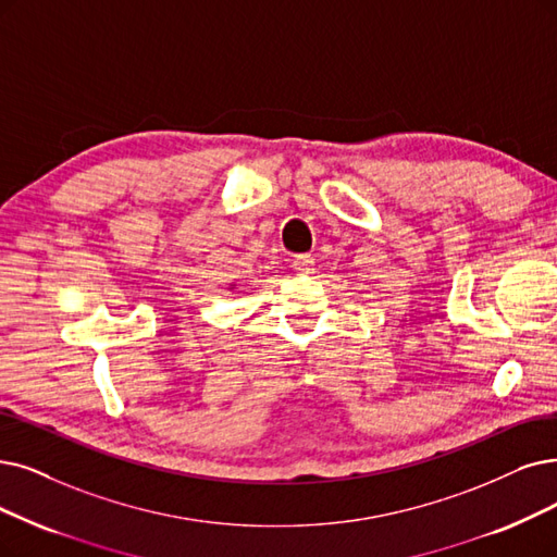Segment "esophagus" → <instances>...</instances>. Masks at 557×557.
<instances>
[{
    "label": "esophagus",
    "instance_id": "obj_1",
    "mask_svg": "<svg viewBox=\"0 0 557 557\" xmlns=\"http://www.w3.org/2000/svg\"><path fill=\"white\" fill-rule=\"evenodd\" d=\"M293 267H295V272H299V274H310V272L315 270V258L308 256V253L297 256V258L293 260Z\"/></svg>",
    "mask_w": 557,
    "mask_h": 557
}]
</instances>
